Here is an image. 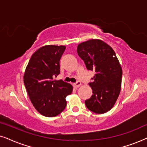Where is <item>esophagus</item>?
<instances>
[{
	"label": "esophagus",
	"instance_id": "34e87169",
	"mask_svg": "<svg viewBox=\"0 0 147 147\" xmlns=\"http://www.w3.org/2000/svg\"><path fill=\"white\" fill-rule=\"evenodd\" d=\"M73 86H74V88H79L80 86H81V82H76V83L73 84Z\"/></svg>",
	"mask_w": 147,
	"mask_h": 147
}]
</instances>
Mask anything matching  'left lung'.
Segmentation results:
<instances>
[{
    "label": "left lung",
    "instance_id": "8db88e82",
    "mask_svg": "<svg viewBox=\"0 0 147 147\" xmlns=\"http://www.w3.org/2000/svg\"><path fill=\"white\" fill-rule=\"evenodd\" d=\"M77 51L87 69L96 72L89 84L93 94L85 101L86 107L94 113H106L115 104L121 90L122 70L115 52L100 39L80 43Z\"/></svg>",
    "mask_w": 147,
    "mask_h": 147
}]
</instances>
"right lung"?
Here are the masks:
<instances>
[{
	"label": "right lung",
	"mask_w": 147,
	"mask_h": 147,
	"mask_svg": "<svg viewBox=\"0 0 147 147\" xmlns=\"http://www.w3.org/2000/svg\"><path fill=\"white\" fill-rule=\"evenodd\" d=\"M64 45H45L37 50L30 59L24 74L25 84L31 103L46 117H54L63 111L66 96L73 86L63 80H53L60 73L59 60Z\"/></svg>",
	"instance_id": "1"
}]
</instances>
